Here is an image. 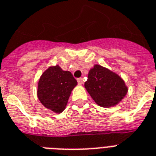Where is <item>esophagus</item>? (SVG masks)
<instances>
[{
    "instance_id": "obj_1",
    "label": "esophagus",
    "mask_w": 156,
    "mask_h": 156,
    "mask_svg": "<svg viewBox=\"0 0 156 156\" xmlns=\"http://www.w3.org/2000/svg\"><path fill=\"white\" fill-rule=\"evenodd\" d=\"M77 82H78V83H79L80 85L83 84V78H78V79H77Z\"/></svg>"
}]
</instances>
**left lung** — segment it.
Listing matches in <instances>:
<instances>
[{"mask_svg":"<svg viewBox=\"0 0 156 156\" xmlns=\"http://www.w3.org/2000/svg\"><path fill=\"white\" fill-rule=\"evenodd\" d=\"M84 87L94 101L104 108L118 104L127 92L119 76L98 64L89 71Z\"/></svg>","mask_w":156,"mask_h":156,"instance_id":"obj_1","label":"left lung"}]
</instances>
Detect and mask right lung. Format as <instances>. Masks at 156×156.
<instances>
[{"label": "right lung", "instance_id": "right-lung-1", "mask_svg": "<svg viewBox=\"0 0 156 156\" xmlns=\"http://www.w3.org/2000/svg\"><path fill=\"white\" fill-rule=\"evenodd\" d=\"M76 84V80L70 72L63 71L58 65L50 67L40 78L37 96L45 108L60 113Z\"/></svg>", "mask_w": 156, "mask_h": 156}]
</instances>
